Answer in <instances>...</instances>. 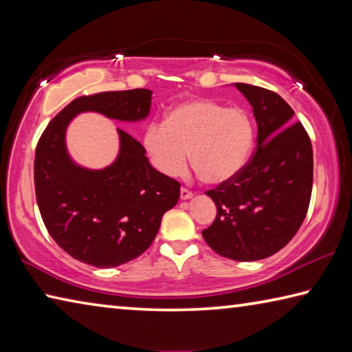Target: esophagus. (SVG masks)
Masks as SVG:
<instances>
[{
    "label": "esophagus",
    "mask_w": 352,
    "mask_h": 352,
    "mask_svg": "<svg viewBox=\"0 0 352 352\" xmlns=\"http://www.w3.org/2000/svg\"><path fill=\"white\" fill-rule=\"evenodd\" d=\"M192 197H194L192 190H189V189H186V188H182V189H180V199H182V200H189V199H192Z\"/></svg>",
    "instance_id": "1"
}]
</instances>
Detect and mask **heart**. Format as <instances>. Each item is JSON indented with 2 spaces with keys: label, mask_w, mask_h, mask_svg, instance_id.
<instances>
[{
  "label": "heart",
  "mask_w": 352,
  "mask_h": 352,
  "mask_svg": "<svg viewBox=\"0 0 352 352\" xmlns=\"http://www.w3.org/2000/svg\"><path fill=\"white\" fill-rule=\"evenodd\" d=\"M253 141V124L245 111L210 99L177 104L166 111L163 124H152L142 135L148 162L160 174L182 177L190 158L206 184L233 180L247 164Z\"/></svg>",
  "instance_id": "heart-1"
}]
</instances>
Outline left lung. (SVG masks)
<instances>
[{
	"instance_id": "1",
	"label": "left lung",
	"mask_w": 352,
	"mask_h": 352,
	"mask_svg": "<svg viewBox=\"0 0 352 352\" xmlns=\"http://www.w3.org/2000/svg\"><path fill=\"white\" fill-rule=\"evenodd\" d=\"M234 85L252 105L258 141L233 180L206 190L217 216L201 234L223 258L250 262L275 254L300 230L311 201L314 157L307 132L279 94Z\"/></svg>"
}]
</instances>
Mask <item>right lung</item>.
<instances>
[{"mask_svg":"<svg viewBox=\"0 0 352 352\" xmlns=\"http://www.w3.org/2000/svg\"><path fill=\"white\" fill-rule=\"evenodd\" d=\"M151 102L146 88L80 96L47 124L35 148V195L47 233L88 265L110 269L144 253L163 214L177 205L180 183L153 169L141 142L121 129L115 162L83 168L69 157L67 129L85 111L138 122L148 116Z\"/></svg>","mask_w":352,"mask_h":352,"instance_id":"add662e5","label":"right lung"}]
</instances>
